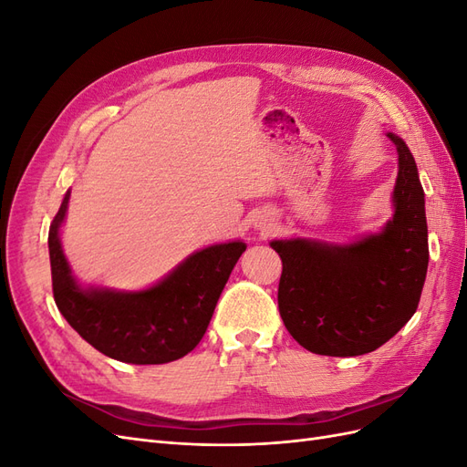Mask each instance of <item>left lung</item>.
<instances>
[{"label":"left lung","instance_id":"left-lung-1","mask_svg":"<svg viewBox=\"0 0 467 467\" xmlns=\"http://www.w3.org/2000/svg\"><path fill=\"white\" fill-rule=\"evenodd\" d=\"M386 230L347 247L273 242L280 255L278 309L288 333L325 357H358L388 343L413 317L429 266V232L417 165L401 138Z\"/></svg>","mask_w":467,"mask_h":467}]
</instances>
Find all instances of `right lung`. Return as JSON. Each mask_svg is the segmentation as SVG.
<instances>
[{"label": "right lung", "mask_w": 467, "mask_h": 467, "mask_svg": "<svg viewBox=\"0 0 467 467\" xmlns=\"http://www.w3.org/2000/svg\"><path fill=\"white\" fill-rule=\"evenodd\" d=\"M69 192L50 223L48 251L52 294L66 321L105 357L129 364H165L201 343L220 294L245 244L202 249L158 286L138 294L81 290L64 259L58 228Z\"/></svg>", "instance_id": "1"}]
</instances>
